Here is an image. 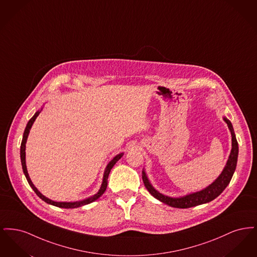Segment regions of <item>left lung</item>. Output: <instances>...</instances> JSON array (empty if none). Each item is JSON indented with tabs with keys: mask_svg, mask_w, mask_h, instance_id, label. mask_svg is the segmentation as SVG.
Segmentation results:
<instances>
[{
	"mask_svg": "<svg viewBox=\"0 0 257 257\" xmlns=\"http://www.w3.org/2000/svg\"><path fill=\"white\" fill-rule=\"evenodd\" d=\"M223 120L226 122L231 137H232V148L230 155L228 157V160L226 162V165L221 171L220 176L205 189L196 192L193 194H189L186 196H180V197H171V196H165L163 194L159 193L154 189V187L149 182L147 178V173L145 170L143 171V181L145 183V186L147 189V191L151 194V196H154L157 198L161 202L168 204L171 207L174 208H190L197 206L200 204H204L212 201L216 197L220 196V194L223 192V190L227 187V185L230 182L232 178L233 173L236 169L237 166V159H238V152H239V147H238V143L235 137V133L233 130V126L231 122L226 118L223 117Z\"/></svg>",
	"mask_w": 257,
	"mask_h": 257,
	"instance_id": "8db88e82",
	"label": "left lung"
}]
</instances>
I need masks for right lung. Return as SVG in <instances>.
Masks as SVG:
<instances>
[{
    "label": "right lung",
    "mask_w": 257,
    "mask_h": 257,
    "mask_svg": "<svg viewBox=\"0 0 257 257\" xmlns=\"http://www.w3.org/2000/svg\"><path fill=\"white\" fill-rule=\"evenodd\" d=\"M41 110H42V109H41ZM41 110H37V112L35 113V115H34V116L29 120V122L27 124V126H26V128H25L24 134H23V139H22V143H21V147H20V157H21L22 169H23V171H24L25 176H26V178H27L28 183L30 184V186H31V187H32V189L35 191V193H36L37 196H39L42 200H44V201H45L46 203H48V204L54 205V206H57V207L66 208V209L71 208V209H72V208L81 207V206H84V205H86V204H88V203H91V202L95 201V200L98 199L100 196H102V195L104 194V192L106 191L107 186H108V177H109L110 170H111V169H112V167L115 165V163L122 157L123 153H119V154H117V155H116L113 159L111 160L110 163L107 165V167H106V169H105V171H104V176H103V182H102V185H101V187H100V189H99L97 194H95L94 196H90V197H88V198H86V199H84V200H81V201H75V202H58V201L51 200V199H49L48 197L43 196V195H42V194L37 190V188L35 187V185L33 184L32 180H31V178H30V176H29V174H28L27 167H26V152H25V150H26V143H27V139H28V136H29L30 130H31V128H32L33 124L35 122V120L37 119V117L38 116V114L40 113Z\"/></svg>",
    "instance_id": "1"
}]
</instances>
